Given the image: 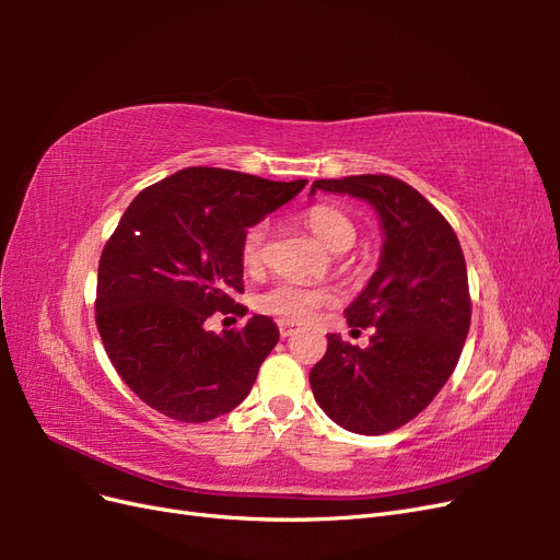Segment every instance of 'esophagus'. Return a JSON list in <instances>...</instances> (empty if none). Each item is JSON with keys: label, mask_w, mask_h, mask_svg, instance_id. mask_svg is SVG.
Wrapping results in <instances>:
<instances>
[{"label": "esophagus", "mask_w": 560, "mask_h": 560, "mask_svg": "<svg viewBox=\"0 0 560 560\" xmlns=\"http://www.w3.org/2000/svg\"><path fill=\"white\" fill-rule=\"evenodd\" d=\"M278 329H280V336H282V338H287V336H292V334L296 331V325H294V322L280 319V322H278Z\"/></svg>", "instance_id": "obj_1"}]
</instances>
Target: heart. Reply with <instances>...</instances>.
<instances>
[{
	"label": "heart",
	"mask_w": 560,
	"mask_h": 560,
	"mask_svg": "<svg viewBox=\"0 0 560 560\" xmlns=\"http://www.w3.org/2000/svg\"><path fill=\"white\" fill-rule=\"evenodd\" d=\"M306 224L317 238L334 252H343L354 243V224L350 217L334 206H313L303 212ZM268 252V224H252L241 241V264L249 273L261 270ZM334 292L329 287L306 284L296 280H278L264 290L254 306L264 315H273L287 322H308L319 308L331 306Z\"/></svg>",
	"instance_id": "b5f03b06"
}]
</instances>
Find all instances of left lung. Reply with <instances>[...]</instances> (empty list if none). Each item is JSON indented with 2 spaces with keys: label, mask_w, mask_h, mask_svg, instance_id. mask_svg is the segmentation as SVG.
<instances>
[{
  "label": "left lung",
  "mask_w": 560,
  "mask_h": 560,
  "mask_svg": "<svg viewBox=\"0 0 560 560\" xmlns=\"http://www.w3.org/2000/svg\"><path fill=\"white\" fill-rule=\"evenodd\" d=\"M317 189L369 200L385 243L374 278L346 308L352 331L374 327L369 348L329 334L311 371L313 395L350 432H393L425 409L460 360L471 319L463 247L446 217L397 177L315 179Z\"/></svg>",
  "instance_id": "1"
}]
</instances>
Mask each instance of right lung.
<instances>
[{
	"mask_svg": "<svg viewBox=\"0 0 560 560\" xmlns=\"http://www.w3.org/2000/svg\"><path fill=\"white\" fill-rule=\"evenodd\" d=\"M303 186L198 165L135 196L100 254L95 325L116 374L151 409L208 422L249 395L280 338L273 319L224 334L206 322L247 313L235 303L243 233Z\"/></svg>",
	"mask_w": 560,
	"mask_h": 560,
	"instance_id": "1",
	"label": "right lung"
}]
</instances>
